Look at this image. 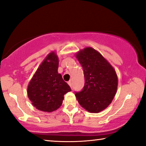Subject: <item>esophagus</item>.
<instances>
[{"mask_svg":"<svg viewBox=\"0 0 146 146\" xmlns=\"http://www.w3.org/2000/svg\"><path fill=\"white\" fill-rule=\"evenodd\" d=\"M68 84H69V85L70 86L71 88H73V81H72V80H70V81H69Z\"/></svg>","mask_w":146,"mask_h":146,"instance_id":"obj_1","label":"esophagus"}]
</instances>
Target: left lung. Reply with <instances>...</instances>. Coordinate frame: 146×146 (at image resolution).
I'll use <instances>...</instances> for the list:
<instances>
[{
  "instance_id": "1",
  "label": "left lung",
  "mask_w": 146,
  "mask_h": 146,
  "mask_svg": "<svg viewBox=\"0 0 146 146\" xmlns=\"http://www.w3.org/2000/svg\"><path fill=\"white\" fill-rule=\"evenodd\" d=\"M83 69L84 86L75 96L82 108L99 113L111 104L116 94L118 79L115 69L100 53L85 48L76 55Z\"/></svg>"
}]
</instances>
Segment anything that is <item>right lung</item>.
I'll list each match as a JSON object with an SVG mask.
<instances>
[{
    "instance_id": "1",
    "label": "right lung",
    "mask_w": 146,
    "mask_h": 146,
    "mask_svg": "<svg viewBox=\"0 0 146 146\" xmlns=\"http://www.w3.org/2000/svg\"><path fill=\"white\" fill-rule=\"evenodd\" d=\"M58 58L54 52L47 56L30 81L27 95L37 110L52 112L62 104L64 96L71 90L58 73Z\"/></svg>"
}]
</instances>
